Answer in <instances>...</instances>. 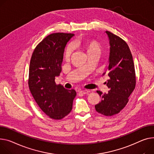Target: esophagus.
Returning a JSON list of instances; mask_svg holds the SVG:
<instances>
[{
  "instance_id": "1",
  "label": "esophagus",
  "mask_w": 154,
  "mask_h": 154,
  "mask_svg": "<svg viewBox=\"0 0 154 154\" xmlns=\"http://www.w3.org/2000/svg\"><path fill=\"white\" fill-rule=\"evenodd\" d=\"M89 91H90L88 90H80L79 91V93L80 94H87Z\"/></svg>"
}]
</instances>
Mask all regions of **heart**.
I'll return each mask as SVG.
<instances>
[{
    "label": "heart",
    "mask_w": 154,
    "mask_h": 154,
    "mask_svg": "<svg viewBox=\"0 0 154 154\" xmlns=\"http://www.w3.org/2000/svg\"><path fill=\"white\" fill-rule=\"evenodd\" d=\"M87 51L89 52V51H94V50H99L100 51V46L98 44L95 42H90L87 46ZM74 51V45L72 44L69 45L68 47L66 49V53H65V57L66 59H68L71 56L72 53Z\"/></svg>",
    "instance_id": "heart-1"
}]
</instances>
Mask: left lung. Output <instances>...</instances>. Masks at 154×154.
<instances>
[{
  "instance_id": "1",
  "label": "left lung",
  "mask_w": 154,
  "mask_h": 154,
  "mask_svg": "<svg viewBox=\"0 0 154 154\" xmlns=\"http://www.w3.org/2000/svg\"><path fill=\"white\" fill-rule=\"evenodd\" d=\"M109 43L108 94L97 91L101 97L95 106L96 111L105 116H112L123 109L136 86V74L132 56L123 39L108 31L105 32ZM106 71L103 74L106 75Z\"/></svg>"
}]
</instances>
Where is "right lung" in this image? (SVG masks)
I'll list each match as a JSON object with an SVG mask.
<instances>
[{
	"instance_id": "1",
	"label": "right lung",
	"mask_w": 154,
	"mask_h": 154,
	"mask_svg": "<svg viewBox=\"0 0 154 154\" xmlns=\"http://www.w3.org/2000/svg\"><path fill=\"white\" fill-rule=\"evenodd\" d=\"M74 36L57 33L47 36L35 49L30 60L28 85L39 108L54 119H60L72 109L75 90L57 85L55 79L62 70L65 47Z\"/></svg>"
}]
</instances>
